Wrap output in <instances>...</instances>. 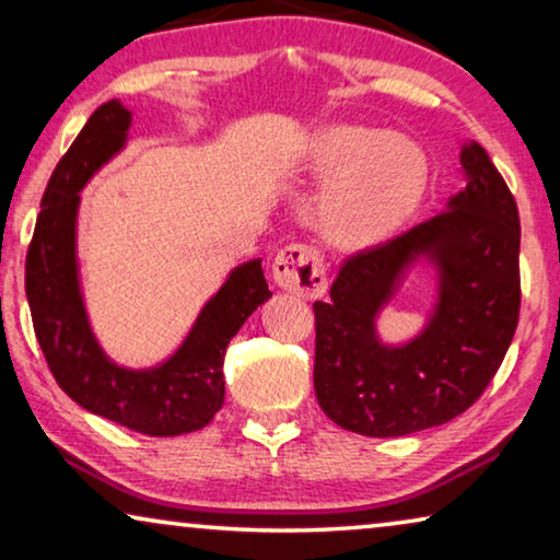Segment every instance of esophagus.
Here are the masks:
<instances>
[{
  "label": "esophagus",
  "mask_w": 560,
  "mask_h": 560,
  "mask_svg": "<svg viewBox=\"0 0 560 560\" xmlns=\"http://www.w3.org/2000/svg\"><path fill=\"white\" fill-rule=\"evenodd\" d=\"M273 281L301 299H318L328 289L324 257L316 246L289 244L271 264Z\"/></svg>",
  "instance_id": "obj_1"
}]
</instances>
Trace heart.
<instances>
[{
    "instance_id": "heart-1",
    "label": "heart",
    "mask_w": 560,
    "mask_h": 560,
    "mask_svg": "<svg viewBox=\"0 0 560 560\" xmlns=\"http://www.w3.org/2000/svg\"><path fill=\"white\" fill-rule=\"evenodd\" d=\"M430 158L400 132L334 126L311 140L299 185L324 189L318 224L346 252L371 249L400 230L430 187Z\"/></svg>"
}]
</instances>
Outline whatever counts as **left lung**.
Listing matches in <instances>:
<instances>
[{"label": "left lung", "instance_id": "obj_1", "mask_svg": "<svg viewBox=\"0 0 560 560\" xmlns=\"http://www.w3.org/2000/svg\"><path fill=\"white\" fill-rule=\"evenodd\" d=\"M467 185L428 222L343 261L316 301L314 387L320 410L365 438H402L479 400L514 338L521 306L516 200L479 143L459 153ZM441 277L429 326L402 347L374 318L415 260Z\"/></svg>", "mask_w": 560, "mask_h": 560}]
</instances>
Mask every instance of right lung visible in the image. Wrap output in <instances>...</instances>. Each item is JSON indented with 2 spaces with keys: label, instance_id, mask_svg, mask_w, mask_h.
Returning <instances> with one entry per match:
<instances>
[{
  "label": "right lung",
  "instance_id": "add662e5",
  "mask_svg": "<svg viewBox=\"0 0 560 560\" xmlns=\"http://www.w3.org/2000/svg\"><path fill=\"white\" fill-rule=\"evenodd\" d=\"M128 128L130 110L120 101L103 103L56 165L26 252V299L49 371L73 402L150 438H175L202 430L222 407L224 350L271 291L261 259H252L205 303L165 363L132 371L103 353L81 296L75 217L83 185L120 153Z\"/></svg>",
  "mask_w": 560,
  "mask_h": 560
}]
</instances>
